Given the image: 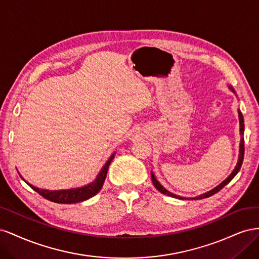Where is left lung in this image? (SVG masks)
Returning <instances> with one entry per match:
<instances>
[{
  "label": "left lung",
  "mask_w": 259,
  "mask_h": 259,
  "mask_svg": "<svg viewBox=\"0 0 259 259\" xmlns=\"http://www.w3.org/2000/svg\"><path fill=\"white\" fill-rule=\"evenodd\" d=\"M228 88H229V90L234 94V95L237 96L236 91H234V89L232 88V86H231V85H228ZM238 114H239L240 135H241V142H240V148H239V159H238L236 167H234V169L231 171V174H230L228 177H227V178L224 180V182H222L218 186H216V187L214 188V189H211V190H209V191H207V192H205V193H203V194H200V195H198V197H194V198H183V197H180V195H176V194H174V193L169 192L167 189H165V188H164V187L158 182V179L155 178V176H154V174H153V171H151V179H152V183H153V185H154V187L156 188V189H158L161 193L166 194V195H168V197H171V198H176V199H180V200H186V199H187V200H188V199H191V200H200V199L208 198V197H210V195H213V194L217 193L219 190L223 189V188H224L227 184H229V183L231 182V179L238 174V171L240 170V168H241V166H242L243 158H244V138H243V134H244V119H243V115H242V113H241L240 110H238Z\"/></svg>",
  "instance_id": "left-lung-1"
}]
</instances>
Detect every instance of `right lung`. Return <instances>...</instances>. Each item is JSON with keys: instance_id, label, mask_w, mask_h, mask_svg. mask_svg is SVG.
Returning a JSON list of instances; mask_svg holds the SVG:
<instances>
[{"instance_id": "1", "label": "right lung", "mask_w": 259, "mask_h": 259, "mask_svg": "<svg viewBox=\"0 0 259 259\" xmlns=\"http://www.w3.org/2000/svg\"><path fill=\"white\" fill-rule=\"evenodd\" d=\"M114 155H115V152L110 155V158H109L108 161L105 163V165L103 166V168L100 169V171L94 182H92L89 185H85L83 187L72 188V189H66V190L40 189V188L34 187L31 184H29L27 180H25L21 177L20 174L19 175L31 188H32L34 191H36L38 194H41L43 198L48 199L52 202H55V203H60V204H72V203H79V202H83L85 200H89L90 198L94 197V195H96L100 191V189L103 188V185L105 183L109 165H110V163L113 160Z\"/></svg>"}]
</instances>
